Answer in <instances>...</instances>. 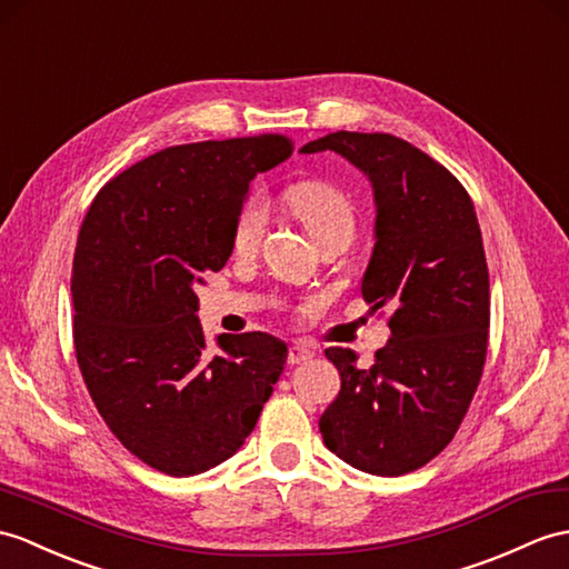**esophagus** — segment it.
<instances>
[{
    "label": "esophagus",
    "instance_id": "obj_1",
    "mask_svg": "<svg viewBox=\"0 0 569 569\" xmlns=\"http://www.w3.org/2000/svg\"><path fill=\"white\" fill-rule=\"evenodd\" d=\"M315 356V351L310 349V347H306V345H293L288 349V363L290 366H298V363H306V361H310Z\"/></svg>",
    "mask_w": 569,
    "mask_h": 569
}]
</instances>
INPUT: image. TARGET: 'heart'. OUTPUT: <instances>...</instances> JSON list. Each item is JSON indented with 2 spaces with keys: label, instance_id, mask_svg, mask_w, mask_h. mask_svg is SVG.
<instances>
[{
  "label": "heart",
  "instance_id": "1",
  "mask_svg": "<svg viewBox=\"0 0 569 569\" xmlns=\"http://www.w3.org/2000/svg\"><path fill=\"white\" fill-rule=\"evenodd\" d=\"M286 203L293 210V216L302 222L312 240L320 244L327 237L335 234H353V206L347 193H341L337 187H329L322 181H302L293 189L286 191ZM269 220V203L267 198L254 193L249 196L240 208L234 220L232 242L240 254L254 252L259 247L263 230Z\"/></svg>",
  "mask_w": 569,
  "mask_h": 569
}]
</instances>
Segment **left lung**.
Segmentation results:
<instances>
[{
  "instance_id": "8db88e82",
  "label": "left lung",
  "mask_w": 569,
  "mask_h": 569,
  "mask_svg": "<svg viewBox=\"0 0 569 569\" xmlns=\"http://www.w3.org/2000/svg\"><path fill=\"white\" fill-rule=\"evenodd\" d=\"M327 150L371 181L376 244L361 293L392 317L371 368L351 349L325 351L341 390L320 433L345 463L398 478L443 451L478 390L490 329L482 234L468 191L415 144L339 130L300 148Z\"/></svg>"
}]
</instances>
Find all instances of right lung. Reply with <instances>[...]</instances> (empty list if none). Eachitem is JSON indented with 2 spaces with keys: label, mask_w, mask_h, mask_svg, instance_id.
I'll list each match as a JSON object with an SVG mask.
<instances>
[{
  "label": "right lung",
  "mask_w": 569,
  "mask_h": 569,
  "mask_svg": "<svg viewBox=\"0 0 569 569\" xmlns=\"http://www.w3.org/2000/svg\"><path fill=\"white\" fill-rule=\"evenodd\" d=\"M288 157L283 136L167 148L106 183L79 230V371L116 439L174 478L240 451L283 373L288 347L271 335L208 349L196 286L230 259L249 183Z\"/></svg>",
  "instance_id": "add662e5"
}]
</instances>
